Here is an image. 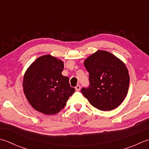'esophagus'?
<instances>
[{
    "mask_svg": "<svg viewBox=\"0 0 149 149\" xmlns=\"http://www.w3.org/2000/svg\"><path fill=\"white\" fill-rule=\"evenodd\" d=\"M75 89H76V91H79L80 90V85H77V86H76V87H75Z\"/></svg>",
    "mask_w": 149,
    "mask_h": 149,
    "instance_id": "esophagus-1",
    "label": "esophagus"
}]
</instances>
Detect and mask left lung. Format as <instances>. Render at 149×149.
<instances>
[{
  "instance_id": "8db88e82",
  "label": "left lung",
  "mask_w": 149,
  "mask_h": 149,
  "mask_svg": "<svg viewBox=\"0 0 149 149\" xmlns=\"http://www.w3.org/2000/svg\"><path fill=\"white\" fill-rule=\"evenodd\" d=\"M89 73V86L82 95L93 107L107 111L117 108L128 92L130 77L120 59L106 51L98 50L84 61Z\"/></svg>"
}]
</instances>
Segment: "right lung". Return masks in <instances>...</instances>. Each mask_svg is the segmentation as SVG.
<instances>
[{
    "mask_svg": "<svg viewBox=\"0 0 149 149\" xmlns=\"http://www.w3.org/2000/svg\"><path fill=\"white\" fill-rule=\"evenodd\" d=\"M63 62L49 54L38 58L24 74L23 89L32 107L44 114H55L65 107L75 89L62 74Z\"/></svg>",
    "mask_w": 149,
    "mask_h": 149,
    "instance_id": "add662e5",
    "label": "right lung"
}]
</instances>
